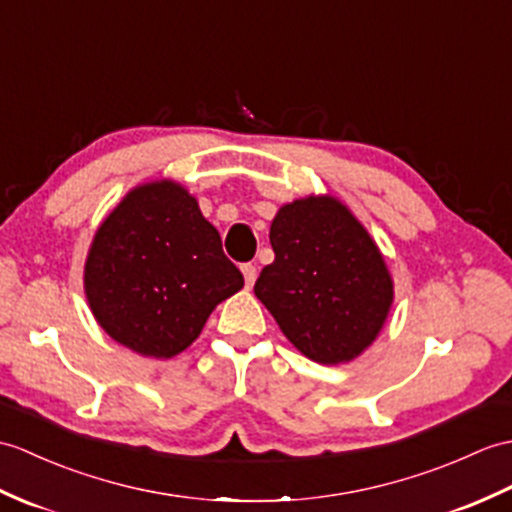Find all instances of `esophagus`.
Returning <instances> with one entry per match:
<instances>
[{
	"mask_svg": "<svg viewBox=\"0 0 512 512\" xmlns=\"http://www.w3.org/2000/svg\"><path fill=\"white\" fill-rule=\"evenodd\" d=\"M242 275H244V281H246V288H253V283L257 279V268L253 264H244Z\"/></svg>",
	"mask_w": 512,
	"mask_h": 512,
	"instance_id": "1",
	"label": "esophagus"
}]
</instances>
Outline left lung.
I'll list each match as a JSON object with an SVG mask.
<instances>
[{"instance_id": "1", "label": "left lung", "mask_w": 512, "mask_h": 512, "mask_svg": "<svg viewBox=\"0 0 512 512\" xmlns=\"http://www.w3.org/2000/svg\"><path fill=\"white\" fill-rule=\"evenodd\" d=\"M275 261L255 296L283 336L318 364H344L377 340L395 301L382 251L338 198L305 196L270 224Z\"/></svg>"}]
</instances>
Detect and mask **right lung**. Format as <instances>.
<instances>
[{
	"instance_id": "add662e5",
	"label": "right lung",
	"mask_w": 512,
	"mask_h": 512,
	"mask_svg": "<svg viewBox=\"0 0 512 512\" xmlns=\"http://www.w3.org/2000/svg\"><path fill=\"white\" fill-rule=\"evenodd\" d=\"M242 288L220 233L170 178L130 189L95 231L85 261L98 325L122 347L157 360L185 351L216 305Z\"/></svg>"
}]
</instances>
